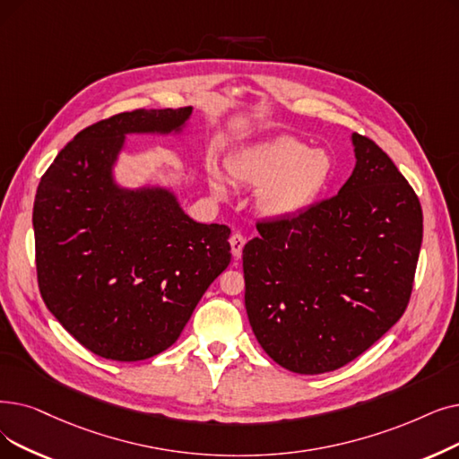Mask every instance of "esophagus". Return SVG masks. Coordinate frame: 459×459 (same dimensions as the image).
Returning a JSON list of instances; mask_svg holds the SVG:
<instances>
[{
	"mask_svg": "<svg viewBox=\"0 0 459 459\" xmlns=\"http://www.w3.org/2000/svg\"><path fill=\"white\" fill-rule=\"evenodd\" d=\"M230 249H232V256L234 258H240L242 256V249H244V246H246V238L240 234V232H234L232 236H230Z\"/></svg>",
	"mask_w": 459,
	"mask_h": 459,
	"instance_id": "esophagus-1",
	"label": "esophagus"
}]
</instances>
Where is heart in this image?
<instances>
[{"label":"heart","instance_id":"obj_1","mask_svg":"<svg viewBox=\"0 0 459 459\" xmlns=\"http://www.w3.org/2000/svg\"><path fill=\"white\" fill-rule=\"evenodd\" d=\"M234 182L256 191V212L270 221H292L307 213L326 191L332 174V155L323 148H309L294 136L279 134L234 152L227 159ZM210 191L219 201L229 196L225 178L208 174Z\"/></svg>","mask_w":459,"mask_h":459}]
</instances>
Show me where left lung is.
Wrapping results in <instances>:
<instances>
[{
  "mask_svg": "<svg viewBox=\"0 0 459 459\" xmlns=\"http://www.w3.org/2000/svg\"><path fill=\"white\" fill-rule=\"evenodd\" d=\"M356 165L333 198L244 247L246 309L281 368L318 375L368 351L403 315L422 246V208L392 159L352 133Z\"/></svg>",
  "mask_w": 459,
  "mask_h": 459,
  "instance_id": "1",
  "label": "left lung"
}]
</instances>
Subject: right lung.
Instances as JSON below:
<instances>
[{
	"mask_svg": "<svg viewBox=\"0 0 459 459\" xmlns=\"http://www.w3.org/2000/svg\"><path fill=\"white\" fill-rule=\"evenodd\" d=\"M193 107L138 108L78 133L33 204L41 296L74 340L117 362L167 351L230 263V229L196 223L170 184L117 180L127 136H182Z\"/></svg>",
	"mask_w": 459,
	"mask_h": 459,
	"instance_id": "add662e5",
	"label": "right lung"
}]
</instances>
